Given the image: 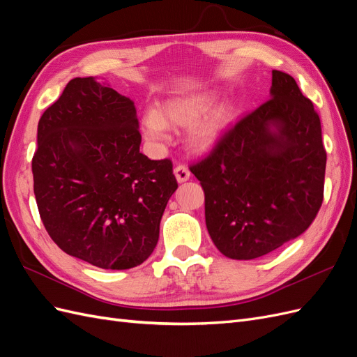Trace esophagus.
I'll use <instances>...</instances> for the list:
<instances>
[{"label":"esophagus","instance_id":"esophagus-1","mask_svg":"<svg viewBox=\"0 0 357 357\" xmlns=\"http://www.w3.org/2000/svg\"><path fill=\"white\" fill-rule=\"evenodd\" d=\"M174 176H176V178H177L178 183H185V181H188L189 177H190V171H189L185 165H177V167L174 168Z\"/></svg>","mask_w":357,"mask_h":357}]
</instances>
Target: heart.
Here are the masks:
<instances>
[{
	"label": "heart",
	"mask_w": 357,
	"mask_h": 357,
	"mask_svg": "<svg viewBox=\"0 0 357 357\" xmlns=\"http://www.w3.org/2000/svg\"><path fill=\"white\" fill-rule=\"evenodd\" d=\"M219 96V92L205 91L167 100L160 105L159 113L153 110L146 113L143 119L146 138L162 143L168 138V126H192L188 134L189 146L198 152H208L229 132L236 117L234 101H225L207 116L204 115L213 109Z\"/></svg>",
	"instance_id": "b5f03b06"
}]
</instances>
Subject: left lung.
<instances>
[{
	"mask_svg": "<svg viewBox=\"0 0 357 357\" xmlns=\"http://www.w3.org/2000/svg\"><path fill=\"white\" fill-rule=\"evenodd\" d=\"M269 96L190 167L205 193L211 240L236 261L295 240L323 202L326 152L319 114L283 71L273 70Z\"/></svg>",
	"mask_w": 357,
	"mask_h": 357,
	"instance_id": "8db88e82",
	"label": "left lung"
}]
</instances>
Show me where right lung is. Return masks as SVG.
<instances>
[{
  "mask_svg": "<svg viewBox=\"0 0 357 357\" xmlns=\"http://www.w3.org/2000/svg\"><path fill=\"white\" fill-rule=\"evenodd\" d=\"M134 101L95 77L73 79L43 113L32 158L43 225L61 250L102 269L153 253L177 189L169 159L139 152Z\"/></svg>",
  "mask_w": 357,
  "mask_h": 357,
  "instance_id": "add662e5",
  "label": "right lung"
}]
</instances>
